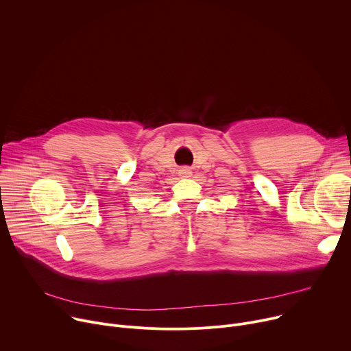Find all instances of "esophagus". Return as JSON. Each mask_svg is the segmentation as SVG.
<instances>
[{
    "label": "esophagus",
    "mask_w": 351,
    "mask_h": 351,
    "mask_svg": "<svg viewBox=\"0 0 351 351\" xmlns=\"http://www.w3.org/2000/svg\"><path fill=\"white\" fill-rule=\"evenodd\" d=\"M180 173H182V176L187 178V176H190V175H191V171H190L189 168H184V169H182V171H180Z\"/></svg>",
    "instance_id": "1"
}]
</instances>
